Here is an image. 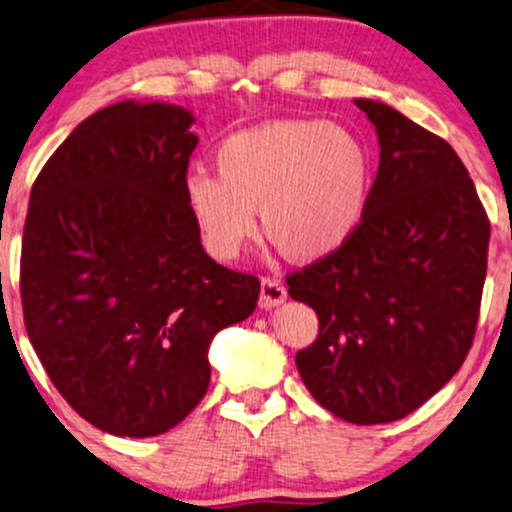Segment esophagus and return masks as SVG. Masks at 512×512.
<instances>
[{
	"instance_id": "esophagus-1",
	"label": "esophagus",
	"mask_w": 512,
	"mask_h": 512,
	"mask_svg": "<svg viewBox=\"0 0 512 512\" xmlns=\"http://www.w3.org/2000/svg\"><path fill=\"white\" fill-rule=\"evenodd\" d=\"M285 299H288V290H285V285L281 281H276V278H262L260 306L264 311L276 309V306H281Z\"/></svg>"
}]
</instances>
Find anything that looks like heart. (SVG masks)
<instances>
[{
	"mask_svg": "<svg viewBox=\"0 0 512 512\" xmlns=\"http://www.w3.org/2000/svg\"><path fill=\"white\" fill-rule=\"evenodd\" d=\"M217 173L185 175V201L203 245L234 260L257 229L292 262H320L356 236L370 206L374 161L349 128L276 119L243 128L215 149Z\"/></svg>",
	"mask_w": 512,
	"mask_h": 512,
	"instance_id": "b5f03b06",
	"label": "heart"
}]
</instances>
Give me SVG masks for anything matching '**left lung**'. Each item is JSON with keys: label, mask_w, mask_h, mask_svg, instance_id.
<instances>
[{"label": "left lung", "mask_w": 512, "mask_h": 512, "mask_svg": "<svg viewBox=\"0 0 512 512\" xmlns=\"http://www.w3.org/2000/svg\"><path fill=\"white\" fill-rule=\"evenodd\" d=\"M379 170L356 236L299 274L288 295L318 316L295 356L320 407L358 426L398 421L459 370L487 274L489 220L445 140L379 100L356 98Z\"/></svg>", "instance_id": "obj_1"}]
</instances>
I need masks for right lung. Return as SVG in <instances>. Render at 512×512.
Listing matches in <instances>:
<instances>
[{
    "label": "right lung",
    "mask_w": 512,
    "mask_h": 512,
    "mask_svg": "<svg viewBox=\"0 0 512 512\" xmlns=\"http://www.w3.org/2000/svg\"><path fill=\"white\" fill-rule=\"evenodd\" d=\"M196 117L121 100L81 121L39 173L20 257L27 337L72 410L119 438L180 424L208 349L255 311L260 281L215 260L185 201Z\"/></svg>",
    "instance_id": "right-lung-1"
}]
</instances>
